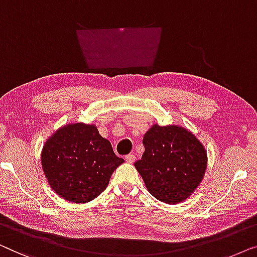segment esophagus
<instances>
[{
	"mask_svg": "<svg viewBox=\"0 0 257 257\" xmlns=\"http://www.w3.org/2000/svg\"><path fill=\"white\" fill-rule=\"evenodd\" d=\"M125 161H127L128 163H134V162L136 161L135 155H133V154H129V155H127V156H125Z\"/></svg>",
	"mask_w": 257,
	"mask_h": 257,
	"instance_id": "1",
	"label": "esophagus"
}]
</instances>
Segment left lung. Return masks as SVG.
I'll list each match as a JSON object with an SVG mask.
<instances>
[{
    "label": "left lung",
    "mask_w": 257,
    "mask_h": 257,
    "mask_svg": "<svg viewBox=\"0 0 257 257\" xmlns=\"http://www.w3.org/2000/svg\"><path fill=\"white\" fill-rule=\"evenodd\" d=\"M144 153L135 168L148 191L162 202L179 204L199 186L207 153L186 128L154 124L143 139Z\"/></svg>",
    "instance_id": "8db88e82"
}]
</instances>
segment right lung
<instances>
[{"label":"right lung","mask_w":257,"mask_h":257,"mask_svg":"<svg viewBox=\"0 0 257 257\" xmlns=\"http://www.w3.org/2000/svg\"><path fill=\"white\" fill-rule=\"evenodd\" d=\"M42 168L49 185L63 199L85 204L106 190L110 176L123 158L94 124L68 123L46 140Z\"/></svg>","instance_id":"1"}]
</instances>
